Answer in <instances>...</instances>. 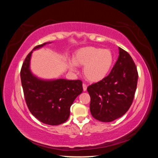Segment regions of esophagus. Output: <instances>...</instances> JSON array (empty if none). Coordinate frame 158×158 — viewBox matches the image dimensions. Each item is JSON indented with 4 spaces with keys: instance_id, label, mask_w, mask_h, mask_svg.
<instances>
[{
    "instance_id": "1",
    "label": "esophagus",
    "mask_w": 158,
    "mask_h": 158,
    "mask_svg": "<svg viewBox=\"0 0 158 158\" xmlns=\"http://www.w3.org/2000/svg\"><path fill=\"white\" fill-rule=\"evenodd\" d=\"M83 90H84V91H85L87 90V85L84 84H83Z\"/></svg>"
}]
</instances>
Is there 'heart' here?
I'll list each match as a JSON object with an SVG mask.
<instances>
[{
  "instance_id": "b5f03b06",
  "label": "heart",
  "mask_w": 158,
  "mask_h": 158,
  "mask_svg": "<svg viewBox=\"0 0 158 158\" xmlns=\"http://www.w3.org/2000/svg\"><path fill=\"white\" fill-rule=\"evenodd\" d=\"M73 62L77 66H84L83 74L85 78L90 82L96 83L108 75L114 63V56L109 49L85 47L74 52ZM69 68L75 71L73 63H69Z\"/></svg>"
}]
</instances>
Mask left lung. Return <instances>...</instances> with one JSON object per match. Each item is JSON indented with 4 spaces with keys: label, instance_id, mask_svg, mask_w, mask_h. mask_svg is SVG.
<instances>
[{
    "label": "left lung",
    "instance_id": "1",
    "mask_svg": "<svg viewBox=\"0 0 158 158\" xmlns=\"http://www.w3.org/2000/svg\"><path fill=\"white\" fill-rule=\"evenodd\" d=\"M118 49V58L109 75L87 88L90 113L102 122H111L123 116L132 105L137 89L135 63L127 52Z\"/></svg>",
    "mask_w": 158,
    "mask_h": 158
}]
</instances>
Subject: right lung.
<instances>
[{"instance_id":"right-lung-1","label":"right lung","mask_w":158,"mask_h":158,"mask_svg":"<svg viewBox=\"0 0 158 158\" xmlns=\"http://www.w3.org/2000/svg\"><path fill=\"white\" fill-rule=\"evenodd\" d=\"M51 42L36 46L28 53L21 69V81L29 111L40 121L50 125L65 123L70 114V106L83 91L81 80L64 79L45 80L32 73L31 55Z\"/></svg>"}]
</instances>
